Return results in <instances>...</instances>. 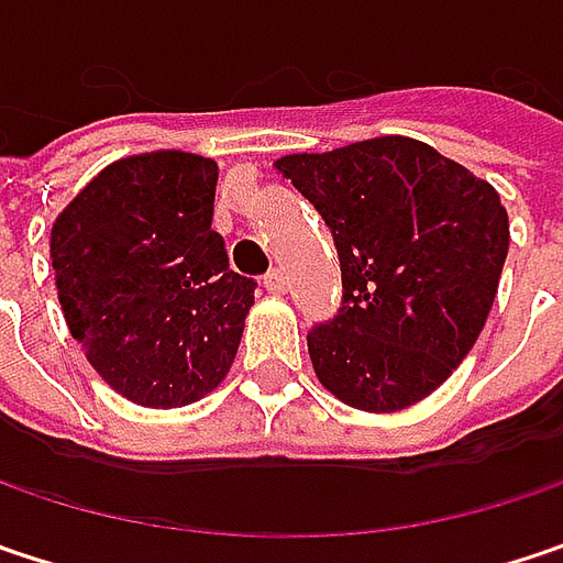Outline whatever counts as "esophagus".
I'll list each match as a JSON object with an SVG mask.
<instances>
[{
    "label": "esophagus",
    "mask_w": 563,
    "mask_h": 563,
    "mask_svg": "<svg viewBox=\"0 0 563 563\" xmlns=\"http://www.w3.org/2000/svg\"><path fill=\"white\" fill-rule=\"evenodd\" d=\"M264 286H267V292H286V286H289V277H286V271L280 267H274L267 277H264Z\"/></svg>",
    "instance_id": "obj_1"
}]
</instances>
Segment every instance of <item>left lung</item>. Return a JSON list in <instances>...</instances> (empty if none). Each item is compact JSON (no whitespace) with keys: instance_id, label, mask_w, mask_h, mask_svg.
I'll return each instance as SVG.
<instances>
[{"instance_id":"8db88e82","label":"left lung","mask_w":563,"mask_h":563,"mask_svg":"<svg viewBox=\"0 0 563 563\" xmlns=\"http://www.w3.org/2000/svg\"><path fill=\"white\" fill-rule=\"evenodd\" d=\"M277 170L332 229L341 306L306 334L341 402L396 412L451 377L484 332L509 251L499 192L434 147L386 134Z\"/></svg>"}]
</instances>
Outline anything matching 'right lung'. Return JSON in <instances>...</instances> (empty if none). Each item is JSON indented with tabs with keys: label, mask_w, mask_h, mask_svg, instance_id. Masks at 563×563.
I'll return each instance as SVG.
<instances>
[{
	"label": "right lung",
	"mask_w": 563,
	"mask_h": 563,
	"mask_svg": "<svg viewBox=\"0 0 563 563\" xmlns=\"http://www.w3.org/2000/svg\"><path fill=\"white\" fill-rule=\"evenodd\" d=\"M219 167L154 151L115 161L57 216L51 261L70 334L125 399L177 409L225 380L257 283L212 231Z\"/></svg>",
	"instance_id": "add662e5"
}]
</instances>
